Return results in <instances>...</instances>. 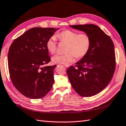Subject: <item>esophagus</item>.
Listing matches in <instances>:
<instances>
[{"label": "esophagus", "instance_id": "34e87169", "mask_svg": "<svg viewBox=\"0 0 126 126\" xmlns=\"http://www.w3.org/2000/svg\"><path fill=\"white\" fill-rule=\"evenodd\" d=\"M63 65L65 66V67H69V65H67V64H64Z\"/></svg>", "mask_w": 126, "mask_h": 126}]
</instances>
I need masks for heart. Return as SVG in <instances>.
<instances>
[{
    "label": "heart",
    "instance_id": "b5f03b06",
    "mask_svg": "<svg viewBox=\"0 0 126 126\" xmlns=\"http://www.w3.org/2000/svg\"><path fill=\"white\" fill-rule=\"evenodd\" d=\"M61 43H67L64 54H56L52 58L54 63L67 64L73 62L75 57L82 58L87 53L91 46V39L85 33H78L70 30H65L57 34ZM46 47L49 53L54 54L57 48V43L54 37H49L46 41Z\"/></svg>",
    "mask_w": 126,
    "mask_h": 126
}]
</instances>
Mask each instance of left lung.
Listing matches in <instances>:
<instances>
[{
	"mask_svg": "<svg viewBox=\"0 0 126 126\" xmlns=\"http://www.w3.org/2000/svg\"><path fill=\"white\" fill-rule=\"evenodd\" d=\"M85 32L91 39L86 55L75 66L67 70L72 87L80 96L89 97L99 93L110 82L116 67L115 53L112 40L94 24L70 25Z\"/></svg>",
	"mask_w": 126,
	"mask_h": 126,
	"instance_id": "left-lung-1",
	"label": "left lung"
}]
</instances>
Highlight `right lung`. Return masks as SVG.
Masks as SVG:
<instances>
[{
    "mask_svg": "<svg viewBox=\"0 0 126 126\" xmlns=\"http://www.w3.org/2000/svg\"><path fill=\"white\" fill-rule=\"evenodd\" d=\"M58 30L32 28L10 46L8 67L11 79L16 88L29 98H42L52 88L57 66H45L51 61L46 43Z\"/></svg>",
    "mask_w": 126,
    "mask_h": 126,
    "instance_id": "obj_1",
    "label": "right lung"
}]
</instances>
